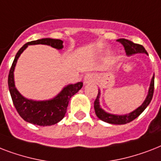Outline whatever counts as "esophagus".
<instances>
[{"label":"esophagus","mask_w":161,"mask_h":161,"mask_svg":"<svg viewBox=\"0 0 161 161\" xmlns=\"http://www.w3.org/2000/svg\"><path fill=\"white\" fill-rule=\"evenodd\" d=\"M93 80H94V76L92 73H88V74H86L84 78H83V83L87 84V83L93 82Z\"/></svg>","instance_id":"obj_1"}]
</instances>
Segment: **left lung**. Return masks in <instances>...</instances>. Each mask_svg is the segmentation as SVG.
<instances>
[{
	"label": "left lung",
	"instance_id": "obj_1",
	"mask_svg": "<svg viewBox=\"0 0 161 161\" xmlns=\"http://www.w3.org/2000/svg\"><path fill=\"white\" fill-rule=\"evenodd\" d=\"M120 43L122 44L126 52V54L128 56L132 55L135 53H147V52L145 49V47L142 45L140 44L134 43L133 42L127 40L125 38H120L117 40ZM154 87H155V75H153V78L150 82V88H149V92H148V95L144 101V103L141 104V106L134 110L133 112L128 114L125 115H116L112 114H108L105 112L104 110L100 107L99 104V96H100V92L98 90V93L95 101H94V110H95L96 115L98 116V119L103 120L104 122L108 123V124H112V125H125L127 123H130L135 119L138 116L141 114V113L147 108V106L150 104V101L153 98V94H154Z\"/></svg>",
	"mask_w": 161,
	"mask_h": 161
}]
</instances>
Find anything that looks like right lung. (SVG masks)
<instances>
[{
  "label": "right lung",
  "mask_w": 161,
  "mask_h": 161,
  "mask_svg": "<svg viewBox=\"0 0 161 161\" xmlns=\"http://www.w3.org/2000/svg\"><path fill=\"white\" fill-rule=\"evenodd\" d=\"M63 42L62 40L53 38H42L29 42L21 47L15 57L8 75L9 91L16 111L26 122L40 126H49L58 123L63 119L67 112V108L70 98L83 87L82 82H78L75 84H69L66 86L55 98L46 101L27 99L24 98L16 89L14 82V69L17 59L28 45L45 44L54 48L62 49L63 47Z\"/></svg>",
  "instance_id": "1"
}]
</instances>
